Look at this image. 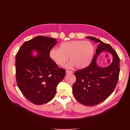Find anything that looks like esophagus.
Instances as JSON below:
<instances>
[{
    "mask_svg": "<svg viewBox=\"0 0 130 130\" xmlns=\"http://www.w3.org/2000/svg\"><path fill=\"white\" fill-rule=\"evenodd\" d=\"M66 73H67V74H72V73H73V72H72V71H70V70H66Z\"/></svg>",
    "mask_w": 130,
    "mask_h": 130,
    "instance_id": "1",
    "label": "esophagus"
}]
</instances>
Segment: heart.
Wrapping results in <instances>:
<instances>
[{
    "instance_id": "obj_1",
    "label": "heart",
    "mask_w": 130,
    "mask_h": 130,
    "mask_svg": "<svg viewBox=\"0 0 130 130\" xmlns=\"http://www.w3.org/2000/svg\"><path fill=\"white\" fill-rule=\"evenodd\" d=\"M94 53V47L91 42L77 40L62 43L60 48L50 50L49 56L59 66H63L69 56L70 66H75L77 69H84L90 64Z\"/></svg>"
}]
</instances>
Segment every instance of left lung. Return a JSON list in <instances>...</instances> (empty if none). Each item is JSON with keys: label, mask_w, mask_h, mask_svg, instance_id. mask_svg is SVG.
<instances>
[{"label": "left lung", "mask_w": 130, "mask_h": 130, "mask_svg": "<svg viewBox=\"0 0 130 130\" xmlns=\"http://www.w3.org/2000/svg\"><path fill=\"white\" fill-rule=\"evenodd\" d=\"M86 38L99 44L91 63L74 73L76 80L73 86V92L80 103L92 106L106 100L115 90L119 78L120 60L109 44L93 37ZM104 52L111 53L112 56L111 63L106 68H101L96 63L97 58Z\"/></svg>", "instance_id": "8db88e82"}]
</instances>
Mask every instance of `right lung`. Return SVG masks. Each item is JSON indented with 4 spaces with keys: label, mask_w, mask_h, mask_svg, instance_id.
<instances>
[{
    "label": "right lung",
    "mask_w": 130,
    "mask_h": 130,
    "mask_svg": "<svg viewBox=\"0 0 130 130\" xmlns=\"http://www.w3.org/2000/svg\"><path fill=\"white\" fill-rule=\"evenodd\" d=\"M56 39L38 36L26 41L15 56V75L18 88L27 100L36 105L48 103L66 74L49 56ZM35 51L36 57L32 56Z\"/></svg>",
    "instance_id": "1"
}]
</instances>
